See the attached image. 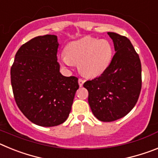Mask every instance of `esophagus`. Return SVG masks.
I'll use <instances>...</instances> for the list:
<instances>
[{"instance_id":"obj_1","label":"esophagus","mask_w":158,"mask_h":158,"mask_svg":"<svg viewBox=\"0 0 158 158\" xmlns=\"http://www.w3.org/2000/svg\"><path fill=\"white\" fill-rule=\"evenodd\" d=\"M84 82H85V81L84 80H82V79H79V80H78V84H79V85H80V87H81L82 85H83V84H84Z\"/></svg>"}]
</instances>
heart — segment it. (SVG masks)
I'll use <instances>...</instances> for the list:
<instances>
[{"label":"heart","instance_id":"1","mask_svg":"<svg viewBox=\"0 0 158 158\" xmlns=\"http://www.w3.org/2000/svg\"><path fill=\"white\" fill-rule=\"evenodd\" d=\"M112 56V47L107 40L87 36L68 43L58 62L65 68L78 64V69L84 76L93 78L105 72Z\"/></svg>","mask_w":158,"mask_h":158}]
</instances>
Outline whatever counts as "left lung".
Here are the masks:
<instances>
[{
  "label": "left lung",
  "mask_w": 158,
  "mask_h": 158,
  "mask_svg": "<svg viewBox=\"0 0 158 158\" xmlns=\"http://www.w3.org/2000/svg\"><path fill=\"white\" fill-rule=\"evenodd\" d=\"M115 54L100 77L84 83L89 91L93 115L102 122L123 118L136 104L142 89V65L131 41L115 32H107Z\"/></svg>",
  "instance_id": "1"
}]
</instances>
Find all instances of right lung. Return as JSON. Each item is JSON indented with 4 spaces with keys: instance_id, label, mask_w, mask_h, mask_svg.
<instances>
[{
    "instance_id": "add662e5",
    "label": "right lung",
    "mask_w": 158,
    "mask_h": 158,
    "mask_svg": "<svg viewBox=\"0 0 158 158\" xmlns=\"http://www.w3.org/2000/svg\"><path fill=\"white\" fill-rule=\"evenodd\" d=\"M58 45L54 35L34 38L18 50L11 67V83L18 107L31 122L41 127L63 123L79 89L76 77L60 73Z\"/></svg>"
}]
</instances>
